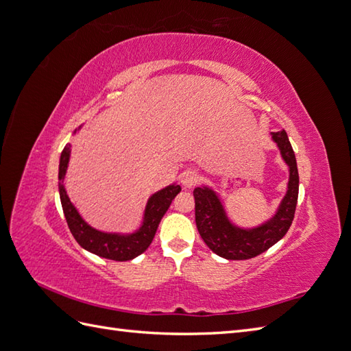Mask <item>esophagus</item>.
I'll return each instance as SVG.
<instances>
[{"label":"esophagus","instance_id":"1","mask_svg":"<svg viewBox=\"0 0 351 351\" xmlns=\"http://www.w3.org/2000/svg\"><path fill=\"white\" fill-rule=\"evenodd\" d=\"M199 181V175L194 172V170H185L184 173H181V184L184 189H193V186L197 184Z\"/></svg>","mask_w":351,"mask_h":351}]
</instances>
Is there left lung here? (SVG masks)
<instances>
[{
	"label": "left lung",
	"mask_w": 351,
	"mask_h": 351,
	"mask_svg": "<svg viewBox=\"0 0 351 351\" xmlns=\"http://www.w3.org/2000/svg\"><path fill=\"white\" fill-rule=\"evenodd\" d=\"M272 141L280 149L282 160L289 166L287 193L284 195L276 213L256 227H239L230 221L218 194L208 185L195 186V226L206 245L217 256L227 260H247L275 245L284 238L295 218L298 194H299V173L295 152L289 141L287 133H271Z\"/></svg>",
	"instance_id": "left-lung-1"
}]
</instances>
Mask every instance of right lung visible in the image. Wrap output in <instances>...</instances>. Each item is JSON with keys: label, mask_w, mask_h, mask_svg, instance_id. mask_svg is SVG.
Masks as SVG:
<instances>
[{"label": "right lung", "mask_w": 351, "mask_h": 351, "mask_svg": "<svg viewBox=\"0 0 351 351\" xmlns=\"http://www.w3.org/2000/svg\"><path fill=\"white\" fill-rule=\"evenodd\" d=\"M80 127L75 130V133L79 132ZM71 154V145L67 143L64 146L60 158V169H58V190H60V199L65 219H67L69 229L73 234V238L77 241V243L84 250L93 252L95 256H100L103 258L117 260V262H125V260H132L137 256H141L143 251H146L151 245V242L156 236L158 229V224L161 221L162 215L167 213L170 203L176 197V194L181 191V186L176 184H170L165 189L154 193L148 199V203L145 206L142 224L137 230L132 233H110L95 229V227L89 226L82 215L79 214L76 206L73 205L67 191L64 186V178L67 173L69 161Z\"/></svg>", "instance_id": "obj_1"}]
</instances>
